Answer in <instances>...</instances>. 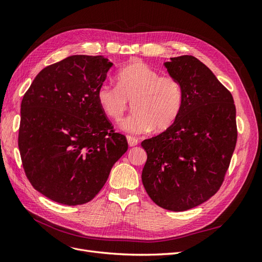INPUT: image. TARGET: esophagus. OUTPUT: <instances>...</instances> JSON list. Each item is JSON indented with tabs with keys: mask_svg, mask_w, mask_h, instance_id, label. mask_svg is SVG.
<instances>
[{
	"mask_svg": "<svg viewBox=\"0 0 262 262\" xmlns=\"http://www.w3.org/2000/svg\"><path fill=\"white\" fill-rule=\"evenodd\" d=\"M126 140H128L129 146H136V145L139 144V140L137 138H134V137L128 136V137H126Z\"/></svg>",
	"mask_w": 262,
	"mask_h": 262,
	"instance_id": "1",
	"label": "esophagus"
}]
</instances>
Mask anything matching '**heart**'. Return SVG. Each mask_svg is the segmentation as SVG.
Segmentation results:
<instances>
[{
	"label": "heart",
	"mask_w": 262,
	"mask_h": 262,
	"mask_svg": "<svg viewBox=\"0 0 262 262\" xmlns=\"http://www.w3.org/2000/svg\"><path fill=\"white\" fill-rule=\"evenodd\" d=\"M117 86L101 84L97 101L102 113L114 122H119L130 108L134 112L122 121L126 132L146 133L168 129L178 118L184 92L177 78L161 75L145 62L136 61L122 68L116 76Z\"/></svg>",
	"instance_id": "heart-1"
}]
</instances>
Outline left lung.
Returning <instances> with one entry per match:
<instances>
[{"instance_id":"left-lung-1","label":"left lung","mask_w":262,"mask_h":262,"mask_svg":"<svg viewBox=\"0 0 262 262\" xmlns=\"http://www.w3.org/2000/svg\"><path fill=\"white\" fill-rule=\"evenodd\" d=\"M184 92L171 126L141 145L147 160L142 182L158 207L186 211L215 194L223 184L237 142L231 92L192 55L166 62Z\"/></svg>"}]
</instances>
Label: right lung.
Wrapping results in <instances>:
<instances>
[{"label":"right lung","mask_w":262,"mask_h":262,"mask_svg":"<svg viewBox=\"0 0 262 262\" xmlns=\"http://www.w3.org/2000/svg\"><path fill=\"white\" fill-rule=\"evenodd\" d=\"M112 66L101 55H72L42 69L24 95L23 168L31 186L54 202H90L128 149L96 97Z\"/></svg>","instance_id":"right-lung-1"}]
</instances>
